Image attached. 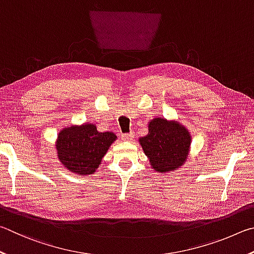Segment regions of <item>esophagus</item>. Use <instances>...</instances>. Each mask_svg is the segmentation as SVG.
I'll use <instances>...</instances> for the list:
<instances>
[{"instance_id":"esophagus-1","label":"esophagus","mask_w":254,"mask_h":254,"mask_svg":"<svg viewBox=\"0 0 254 254\" xmlns=\"http://www.w3.org/2000/svg\"><path fill=\"white\" fill-rule=\"evenodd\" d=\"M135 137V134L134 132H129V134H125L122 136V139L123 140H126V141H129V140H132L134 139Z\"/></svg>"}]
</instances>
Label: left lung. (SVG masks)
I'll use <instances>...</instances> for the list:
<instances>
[{"mask_svg":"<svg viewBox=\"0 0 254 254\" xmlns=\"http://www.w3.org/2000/svg\"><path fill=\"white\" fill-rule=\"evenodd\" d=\"M190 139L189 130L180 123L154 118L148 124V134L140 137L139 144L150 167L165 174L183 166L189 157Z\"/></svg>","mask_w":254,"mask_h":254,"instance_id":"obj_1","label":"left lung"}]
</instances>
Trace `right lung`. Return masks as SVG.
I'll return each mask as SVG.
<instances>
[{
    "label": "right lung",
    "instance_id": "add662e5",
    "mask_svg": "<svg viewBox=\"0 0 254 254\" xmlns=\"http://www.w3.org/2000/svg\"><path fill=\"white\" fill-rule=\"evenodd\" d=\"M116 139L114 132L98 131L93 124L65 127L56 141L58 158L74 174H93Z\"/></svg>",
    "mask_w": 254,
    "mask_h": 254
}]
</instances>
